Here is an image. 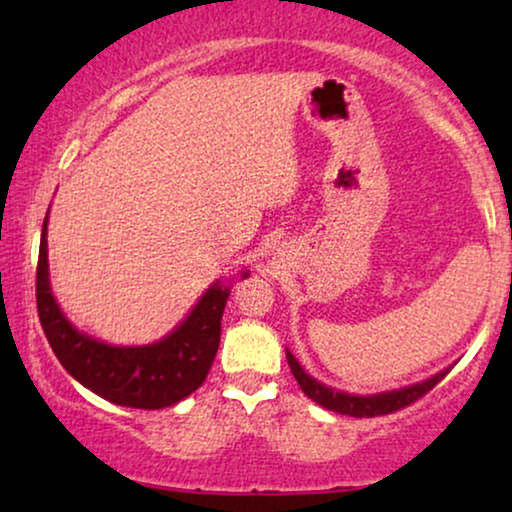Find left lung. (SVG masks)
<instances>
[{"label":"left lung","instance_id":"obj_1","mask_svg":"<svg viewBox=\"0 0 512 512\" xmlns=\"http://www.w3.org/2000/svg\"><path fill=\"white\" fill-rule=\"evenodd\" d=\"M286 361H289L291 373L296 377V382L300 384V389H303V394L307 398H312V401L319 403L321 408L338 412V415H349V417H380V415H389V412L401 410L405 405L419 401L424 394H429V391L436 387V384L443 380L452 368L450 366L440 370V373L429 377V380L410 384V387L384 391V394H373V396H354V394H345V391L326 387V384H321L314 380V377L307 375L289 349H286Z\"/></svg>","mask_w":512,"mask_h":512}]
</instances>
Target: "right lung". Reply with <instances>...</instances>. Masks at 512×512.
Listing matches in <instances>:
<instances>
[{"instance_id": "right-lung-1", "label": "right lung", "mask_w": 512, "mask_h": 512, "mask_svg": "<svg viewBox=\"0 0 512 512\" xmlns=\"http://www.w3.org/2000/svg\"><path fill=\"white\" fill-rule=\"evenodd\" d=\"M46 223L37 265V310L48 345L62 368L83 387L125 408L160 410L191 396L205 382L221 340V317L230 289L219 282L202 293L191 314L163 340L114 347L81 333L55 303L48 284ZM247 277V272H242Z\"/></svg>"}]
</instances>
